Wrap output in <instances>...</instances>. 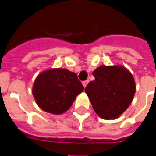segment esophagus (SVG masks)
I'll list each match as a JSON object with an SVG mask.
<instances>
[{"instance_id":"esophagus-1","label":"esophagus","mask_w":156,"mask_h":156,"mask_svg":"<svg viewBox=\"0 0 156 156\" xmlns=\"http://www.w3.org/2000/svg\"><path fill=\"white\" fill-rule=\"evenodd\" d=\"M88 83H89V81H88V80L83 81V82H82V85H83V87H87Z\"/></svg>"}]
</instances>
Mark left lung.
Here are the masks:
<instances>
[{"mask_svg":"<svg viewBox=\"0 0 156 156\" xmlns=\"http://www.w3.org/2000/svg\"><path fill=\"white\" fill-rule=\"evenodd\" d=\"M95 78L85 92L96 114L104 119H115L128 108L135 93L132 74L122 66H101L93 71Z\"/></svg>","mask_w":156,"mask_h":156,"instance_id":"8db88e82","label":"left lung"}]
</instances>
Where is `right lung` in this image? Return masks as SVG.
<instances>
[{
	"label": "right lung",
	"instance_id": "add662e5",
	"mask_svg": "<svg viewBox=\"0 0 156 156\" xmlns=\"http://www.w3.org/2000/svg\"><path fill=\"white\" fill-rule=\"evenodd\" d=\"M83 90L84 87L75 73L57 68L38 74L34 81L32 93L41 110L61 115L71 107Z\"/></svg>",
	"mask_w": 156,
	"mask_h": 156
}]
</instances>
